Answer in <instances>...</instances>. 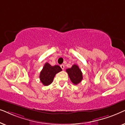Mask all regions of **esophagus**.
Returning <instances> with one entry per match:
<instances>
[{
	"label": "esophagus",
	"instance_id": "34e87169",
	"mask_svg": "<svg viewBox=\"0 0 125 125\" xmlns=\"http://www.w3.org/2000/svg\"><path fill=\"white\" fill-rule=\"evenodd\" d=\"M60 66H61V69H64L65 66H64V64H61V65H60Z\"/></svg>",
	"mask_w": 125,
	"mask_h": 125
}]
</instances>
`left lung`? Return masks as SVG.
<instances>
[{"mask_svg":"<svg viewBox=\"0 0 125 125\" xmlns=\"http://www.w3.org/2000/svg\"><path fill=\"white\" fill-rule=\"evenodd\" d=\"M66 72L68 73L72 83L74 85H77L83 80V73L79 67L74 64L71 68L66 69Z\"/></svg>","mask_w":125,"mask_h":125,"instance_id":"obj_1","label":"left lung"}]
</instances>
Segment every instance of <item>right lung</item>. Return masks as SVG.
Returning a JSON list of instances; mask_svg holds the SVG:
<instances>
[{
	"instance_id": "add662e5",
	"label": "right lung",
	"mask_w": 125,
	"mask_h": 125,
	"mask_svg": "<svg viewBox=\"0 0 125 125\" xmlns=\"http://www.w3.org/2000/svg\"><path fill=\"white\" fill-rule=\"evenodd\" d=\"M62 71L59 65H51L49 63L46 62L40 73V80L42 84L45 86L50 85L53 82L55 75Z\"/></svg>"
}]
</instances>
